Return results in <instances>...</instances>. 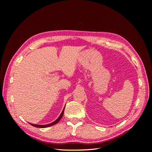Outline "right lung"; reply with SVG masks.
<instances>
[{"label": "right lung", "instance_id": "right-lung-1", "mask_svg": "<svg viewBox=\"0 0 152 152\" xmlns=\"http://www.w3.org/2000/svg\"><path fill=\"white\" fill-rule=\"evenodd\" d=\"M64 110H65V108H64V109L63 110V111H62L61 115H59V117L56 119V120L54 122L49 124H46V125H37V124H30V125H31L32 126H34L35 127H38V128H45V127H49V126H53V125H54V124H57L59 121L61 120V118L63 115V113H64Z\"/></svg>", "mask_w": 152, "mask_h": 152}]
</instances>
